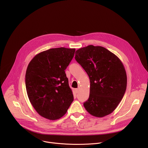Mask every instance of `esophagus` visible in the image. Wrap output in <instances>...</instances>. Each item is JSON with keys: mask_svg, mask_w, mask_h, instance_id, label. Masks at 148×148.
Masks as SVG:
<instances>
[{"mask_svg": "<svg viewBox=\"0 0 148 148\" xmlns=\"http://www.w3.org/2000/svg\"><path fill=\"white\" fill-rule=\"evenodd\" d=\"M79 88H76V89L75 90V92H76V93H78V92H79Z\"/></svg>", "mask_w": 148, "mask_h": 148, "instance_id": "34e87169", "label": "esophagus"}]
</instances>
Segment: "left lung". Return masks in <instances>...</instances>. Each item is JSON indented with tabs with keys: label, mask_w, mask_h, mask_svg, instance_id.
<instances>
[{
	"label": "left lung",
	"mask_w": 148,
	"mask_h": 148,
	"mask_svg": "<svg viewBox=\"0 0 148 148\" xmlns=\"http://www.w3.org/2000/svg\"><path fill=\"white\" fill-rule=\"evenodd\" d=\"M75 58L90 80L89 98L84 103L86 110L98 118L111 114L126 88L127 77L123 63L107 49L92 45L77 50Z\"/></svg>",
	"instance_id": "1"
}]
</instances>
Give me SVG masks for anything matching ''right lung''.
I'll list each match as a JSON object with an SVG mask.
<instances>
[{"label": "right lung", "instance_id": "add662e5", "mask_svg": "<svg viewBox=\"0 0 148 148\" xmlns=\"http://www.w3.org/2000/svg\"><path fill=\"white\" fill-rule=\"evenodd\" d=\"M75 49H50L36 54L27 66V94L34 110L41 116L56 120L64 116L74 100L65 70Z\"/></svg>", "mask_w": 148, "mask_h": 148}]
</instances>
